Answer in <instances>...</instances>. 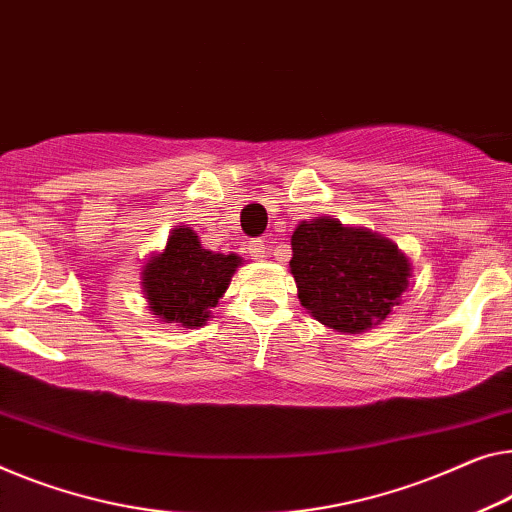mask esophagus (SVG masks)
I'll use <instances>...</instances> for the list:
<instances>
[{
    "label": "esophagus",
    "instance_id": "34e87169",
    "mask_svg": "<svg viewBox=\"0 0 512 512\" xmlns=\"http://www.w3.org/2000/svg\"><path fill=\"white\" fill-rule=\"evenodd\" d=\"M248 250H250V257H253V259H266V257H269V248H266V243L262 239L250 241Z\"/></svg>",
    "mask_w": 512,
    "mask_h": 512
}]
</instances>
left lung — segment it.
<instances>
[{
    "label": "left lung",
    "mask_w": 512,
    "mask_h": 512,
    "mask_svg": "<svg viewBox=\"0 0 512 512\" xmlns=\"http://www.w3.org/2000/svg\"><path fill=\"white\" fill-rule=\"evenodd\" d=\"M289 271L299 301L319 324L365 333L400 305L411 262L391 239L338 218L301 220L292 234Z\"/></svg>",
    "instance_id": "obj_1"
}]
</instances>
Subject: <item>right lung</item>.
Returning <instances> with one entry per match:
<instances>
[{"mask_svg":"<svg viewBox=\"0 0 512 512\" xmlns=\"http://www.w3.org/2000/svg\"><path fill=\"white\" fill-rule=\"evenodd\" d=\"M241 264L239 255L213 253L190 227L177 225L165 248L142 266L144 299L160 322L197 329L209 322Z\"/></svg>","mask_w":512,"mask_h":512,"instance_id":"right-lung-1","label":"right lung"}]
</instances>
